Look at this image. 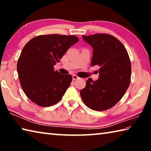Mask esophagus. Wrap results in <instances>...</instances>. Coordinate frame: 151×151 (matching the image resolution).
<instances>
[{"instance_id":"esophagus-1","label":"esophagus","mask_w":151,"mask_h":151,"mask_svg":"<svg viewBox=\"0 0 151 151\" xmlns=\"http://www.w3.org/2000/svg\"><path fill=\"white\" fill-rule=\"evenodd\" d=\"M80 78L78 77V76H77L76 75H73V81H76V80H77V79H79Z\"/></svg>"}]
</instances>
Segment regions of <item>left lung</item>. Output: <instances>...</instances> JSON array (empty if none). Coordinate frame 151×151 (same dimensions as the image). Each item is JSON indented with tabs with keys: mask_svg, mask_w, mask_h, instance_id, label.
I'll use <instances>...</instances> for the list:
<instances>
[{
	"mask_svg": "<svg viewBox=\"0 0 151 151\" xmlns=\"http://www.w3.org/2000/svg\"><path fill=\"white\" fill-rule=\"evenodd\" d=\"M93 49L91 65H99V79L89 78L80 92L83 101L94 111H105L115 105L131 83V64L126 48L113 36L83 35Z\"/></svg>",
	"mask_w": 151,
	"mask_h": 151,
	"instance_id": "1",
	"label": "left lung"
}]
</instances>
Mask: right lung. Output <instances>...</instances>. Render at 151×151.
Returning <instances> with one entry per match:
<instances>
[{
  "label": "right lung",
  "instance_id": "obj_1",
  "mask_svg": "<svg viewBox=\"0 0 151 151\" xmlns=\"http://www.w3.org/2000/svg\"><path fill=\"white\" fill-rule=\"evenodd\" d=\"M78 41L73 35H40L28 42L18 60L20 85L30 101L41 106L57 103L73 77L53 68L71 46Z\"/></svg>",
  "mask_w": 151,
  "mask_h": 151
}]
</instances>
